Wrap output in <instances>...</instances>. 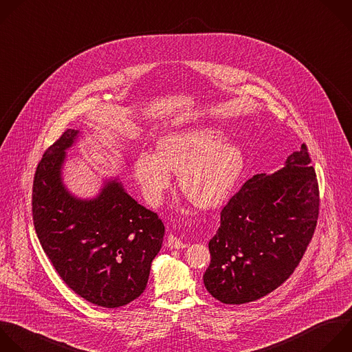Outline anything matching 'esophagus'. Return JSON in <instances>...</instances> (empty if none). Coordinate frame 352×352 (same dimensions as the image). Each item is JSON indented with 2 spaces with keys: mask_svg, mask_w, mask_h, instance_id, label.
I'll return each mask as SVG.
<instances>
[{
  "mask_svg": "<svg viewBox=\"0 0 352 352\" xmlns=\"http://www.w3.org/2000/svg\"><path fill=\"white\" fill-rule=\"evenodd\" d=\"M167 246L170 249H185L188 245L184 243L178 236L173 235V233H170L168 238H167Z\"/></svg>",
  "mask_w": 352,
  "mask_h": 352,
  "instance_id": "esophagus-1",
  "label": "esophagus"
}]
</instances>
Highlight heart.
Returning a JSON list of instances; mask_svg holds the SVG:
<instances>
[{
  "label": "heart",
  "instance_id": "obj_1",
  "mask_svg": "<svg viewBox=\"0 0 352 352\" xmlns=\"http://www.w3.org/2000/svg\"><path fill=\"white\" fill-rule=\"evenodd\" d=\"M245 168L242 149L225 141L208 127L171 131L156 142L155 155L142 152L134 163V175L146 200L162 201L171 185V173L178 174L181 192L199 208L222 206Z\"/></svg>",
  "mask_w": 352,
  "mask_h": 352
}]
</instances>
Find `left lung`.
<instances>
[{"mask_svg": "<svg viewBox=\"0 0 352 352\" xmlns=\"http://www.w3.org/2000/svg\"><path fill=\"white\" fill-rule=\"evenodd\" d=\"M319 201L305 144L283 168L246 181L222 208L208 242L211 263L203 275L208 293L223 304H246L278 289L314 236Z\"/></svg>", "mask_w": 352, "mask_h": 352, "instance_id": "1", "label": "left lung"}]
</instances>
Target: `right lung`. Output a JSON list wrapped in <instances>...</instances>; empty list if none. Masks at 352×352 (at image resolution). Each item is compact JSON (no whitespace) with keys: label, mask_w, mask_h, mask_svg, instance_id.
Instances as JSON below:
<instances>
[{"label":"right lung","mask_w":352,"mask_h":352,"mask_svg":"<svg viewBox=\"0 0 352 352\" xmlns=\"http://www.w3.org/2000/svg\"><path fill=\"white\" fill-rule=\"evenodd\" d=\"M78 131L66 130L40 160L32 195L36 233L62 280L84 300L119 308L146 289L164 225L117 179L91 200L72 196L60 170Z\"/></svg>","instance_id":"add662e5"}]
</instances>
